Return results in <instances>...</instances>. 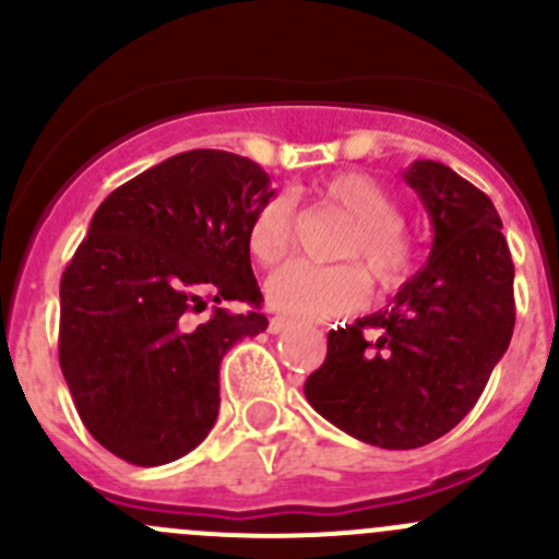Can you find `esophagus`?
<instances>
[{
	"label": "esophagus",
	"instance_id": "obj_1",
	"mask_svg": "<svg viewBox=\"0 0 559 559\" xmlns=\"http://www.w3.org/2000/svg\"><path fill=\"white\" fill-rule=\"evenodd\" d=\"M286 326H289V319H284V316H273V319H270V324H267V330L273 332V335H281Z\"/></svg>",
	"mask_w": 559,
	"mask_h": 559
}]
</instances>
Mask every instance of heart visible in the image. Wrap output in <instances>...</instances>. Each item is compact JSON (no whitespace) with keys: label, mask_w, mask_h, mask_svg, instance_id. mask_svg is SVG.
<instances>
[{"label":"heart","mask_w":559,"mask_h":559,"mask_svg":"<svg viewBox=\"0 0 559 559\" xmlns=\"http://www.w3.org/2000/svg\"><path fill=\"white\" fill-rule=\"evenodd\" d=\"M324 205L337 207L348 227L337 233L332 257L365 267L379 289L403 284L414 262V248L400 227V207L379 180L362 173H341L316 189ZM295 240V202L286 194L267 197L248 224V251L257 262L275 264ZM267 302L292 319H330L357 311L368 297V281L356 264L292 262L267 278Z\"/></svg>","instance_id":"heart-1"}]
</instances>
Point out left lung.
<instances>
[{"instance_id": "left-lung-1", "label": "left lung", "mask_w": 559, "mask_h": 559, "mask_svg": "<svg viewBox=\"0 0 559 559\" xmlns=\"http://www.w3.org/2000/svg\"><path fill=\"white\" fill-rule=\"evenodd\" d=\"M432 224L425 267L384 311L326 335L308 403L337 430L381 449H419L476 405L514 332V262L492 200L452 167L403 173Z\"/></svg>"}]
</instances>
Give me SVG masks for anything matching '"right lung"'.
Segmentation results:
<instances>
[{"instance_id": "obj_1", "label": "right lung", "mask_w": 559, "mask_h": 559, "mask_svg": "<svg viewBox=\"0 0 559 559\" xmlns=\"http://www.w3.org/2000/svg\"><path fill=\"white\" fill-rule=\"evenodd\" d=\"M270 175L229 151L197 148L118 186L61 275L59 362L86 430L132 465L200 447L218 416L229 348L267 330L248 224ZM248 301V314L207 301Z\"/></svg>"}]
</instances>
